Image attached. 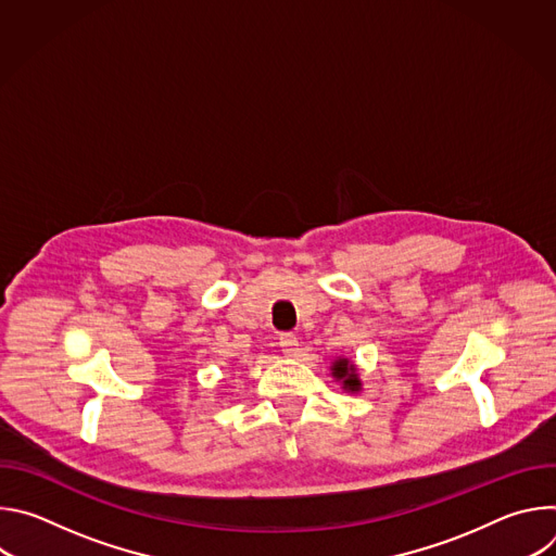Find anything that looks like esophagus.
Instances as JSON below:
<instances>
[{
  "label": "esophagus",
  "mask_w": 556,
  "mask_h": 556,
  "mask_svg": "<svg viewBox=\"0 0 556 556\" xmlns=\"http://www.w3.org/2000/svg\"><path fill=\"white\" fill-rule=\"evenodd\" d=\"M279 348H281V352L286 356H296L299 354V339L294 334H290V332H283L279 337Z\"/></svg>",
  "instance_id": "34e87169"
}]
</instances>
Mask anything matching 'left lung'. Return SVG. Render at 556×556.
<instances>
[{
  "mask_svg": "<svg viewBox=\"0 0 556 556\" xmlns=\"http://www.w3.org/2000/svg\"><path fill=\"white\" fill-rule=\"evenodd\" d=\"M332 376L343 382L345 391H352V393L361 391V378H358L356 367H354V363L350 358H337L332 363Z\"/></svg>",
  "mask_w": 556,
  "mask_h": 556,
  "instance_id": "1",
  "label": "left lung"
}]
</instances>
